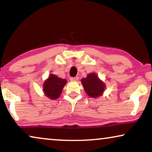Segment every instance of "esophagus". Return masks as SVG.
Listing matches in <instances>:
<instances>
[{
    "mask_svg": "<svg viewBox=\"0 0 152 152\" xmlns=\"http://www.w3.org/2000/svg\"><path fill=\"white\" fill-rule=\"evenodd\" d=\"M78 79H79L78 77H72L70 78V81H77V80H78Z\"/></svg>",
    "mask_w": 152,
    "mask_h": 152,
    "instance_id": "obj_1",
    "label": "esophagus"
}]
</instances>
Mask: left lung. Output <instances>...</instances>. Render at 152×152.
Here are the masks:
<instances>
[{
	"mask_svg": "<svg viewBox=\"0 0 152 152\" xmlns=\"http://www.w3.org/2000/svg\"><path fill=\"white\" fill-rule=\"evenodd\" d=\"M82 83L87 95L91 97L100 96L105 88L104 84L95 73H91L87 75L86 78H83Z\"/></svg>",
	"mask_w": 152,
	"mask_h": 152,
	"instance_id": "obj_1",
	"label": "left lung"
}]
</instances>
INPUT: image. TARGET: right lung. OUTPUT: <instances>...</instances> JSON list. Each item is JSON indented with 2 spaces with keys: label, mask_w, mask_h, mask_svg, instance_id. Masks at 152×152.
I'll use <instances>...</instances> for the list:
<instances>
[{
  "label": "right lung",
  "mask_w": 152,
  "mask_h": 152,
  "mask_svg": "<svg viewBox=\"0 0 152 152\" xmlns=\"http://www.w3.org/2000/svg\"><path fill=\"white\" fill-rule=\"evenodd\" d=\"M66 82L65 79L59 78L55 75L51 74L43 84V91L46 96L50 99H57L61 95L62 89Z\"/></svg>",
  "instance_id": "obj_1"
}]
</instances>
